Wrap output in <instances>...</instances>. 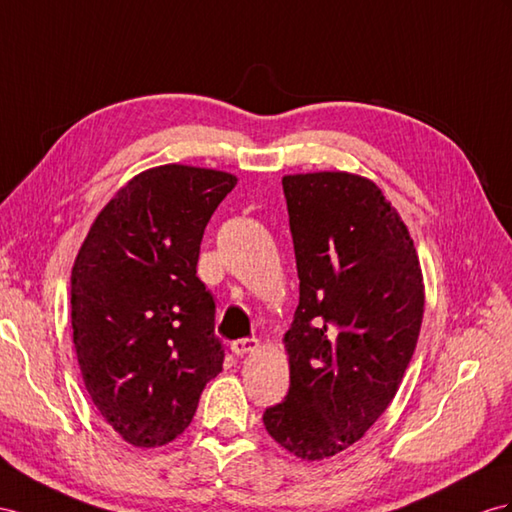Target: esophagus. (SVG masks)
Instances as JSON below:
<instances>
[{
    "instance_id": "obj_1",
    "label": "esophagus",
    "mask_w": 512,
    "mask_h": 512,
    "mask_svg": "<svg viewBox=\"0 0 512 512\" xmlns=\"http://www.w3.org/2000/svg\"><path fill=\"white\" fill-rule=\"evenodd\" d=\"M257 348H259V342H257V339H238V342H233V344H231L233 355H238V357L251 355V352H255Z\"/></svg>"
}]
</instances>
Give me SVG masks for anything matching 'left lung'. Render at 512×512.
<instances>
[{
	"mask_svg": "<svg viewBox=\"0 0 512 512\" xmlns=\"http://www.w3.org/2000/svg\"><path fill=\"white\" fill-rule=\"evenodd\" d=\"M300 300L283 335L287 398L268 435L303 461L350 448L396 398L424 318V277L381 188L346 170L283 177Z\"/></svg>",
	"mask_w": 512,
	"mask_h": 512,
	"instance_id": "8db88e82",
	"label": "left lung"
}]
</instances>
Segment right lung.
<instances>
[{"mask_svg": "<svg viewBox=\"0 0 512 512\" xmlns=\"http://www.w3.org/2000/svg\"><path fill=\"white\" fill-rule=\"evenodd\" d=\"M238 177L162 164L131 177L88 229L71 270V326L90 400L134 448L192 422L222 372L214 298L196 277L203 231Z\"/></svg>", "mask_w": 512, "mask_h": 512, "instance_id": "obj_1", "label": "right lung"}]
</instances>
